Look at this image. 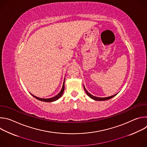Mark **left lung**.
<instances>
[{"label":"left lung","instance_id":"obj_1","mask_svg":"<svg viewBox=\"0 0 147 147\" xmlns=\"http://www.w3.org/2000/svg\"><path fill=\"white\" fill-rule=\"evenodd\" d=\"M84 90H85V91H86V94L88 95V96H90L91 98H92V99L95 100H108V99H111L112 98L114 97L115 96H116V95H117V94H115L114 95H112V96H108V97H105V98H99V97L95 96H94V95H91V94H90V93H89V92L86 90V89L85 88L84 86Z\"/></svg>","mask_w":147,"mask_h":147}]
</instances>
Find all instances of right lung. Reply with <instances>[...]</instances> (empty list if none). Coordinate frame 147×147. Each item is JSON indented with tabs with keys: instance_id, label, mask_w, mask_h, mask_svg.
I'll list each match as a JSON object with an SVG mask.
<instances>
[{
	"instance_id": "1",
	"label": "right lung",
	"mask_w": 147,
	"mask_h": 147,
	"mask_svg": "<svg viewBox=\"0 0 147 147\" xmlns=\"http://www.w3.org/2000/svg\"><path fill=\"white\" fill-rule=\"evenodd\" d=\"M64 90H65V81L63 82V87H62V88L60 91V92L57 94L56 95V96L52 97V98H47V99H45V98H38L37 96H35V95L31 94L34 98H35L36 99L39 100H41V101H43V102H53V101H55L56 100H57L58 99H59L61 95H63V92H64Z\"/></svg>"
}]
</instances>
